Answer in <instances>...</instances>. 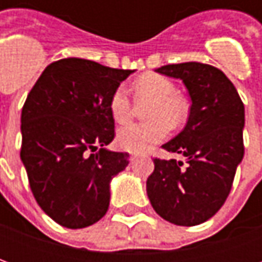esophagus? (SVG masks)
<instances>
[{"instance_id":"1","label":"esophagus","mask_w":262,"mask_h":262,"mask_svg":"<svg viewBox=\"0 0 262 262\" xmlns=\"http://www.w3.org/2000/svg\"><path fill=\"white\" fill-rule=\"evenodd\" d=\"M140 156H143V154H140V153H135V151H132V153H130V160L137 159V157H140Z\"/></svg>"}]
</instances>
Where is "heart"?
Listing matches in <instances>:
<instances>
[{
    "instance_id": "obj_1",
    "label": "heart",
    "mask_w": 262,
    "mask_h": 262,
    "mask_svg": "<svg viewBox=\"0 0 262 262\" xmlns=\"http://www.w3.org/2000/svg\"><path fill=\"white\" fill-rule=\"evenodd\" d=\"M132 91L136 103H147L143 123L123 126L118 130L116 142L120 148L135 153L147 151L168 136L171 127L185 123L189 114L188 102L176 94L174 82L163 75L146 73L133 81ZM109 112L116 123H127L135 115V106L126 91L119 86L109 99Z\"/></svg>"
}]
</instances>
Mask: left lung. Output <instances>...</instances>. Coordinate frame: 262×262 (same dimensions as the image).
Segmentation results:
<instances>
[{"instance_id":"obj_1","label":"left lung","mask_w":262,"mask_h":262,"mask_svg":"<svg viewBox=\"0 0 262 262\" xmlns=\"http://www.w3.org/2000/svg\"><path fill=\"white\" fill-rule=\"evenodd\" d=\"M156 71L182 80L192 105L181 133L163 144L167 151L184 156L187 164L154 160L146 182L148 199L170 223L201 225L225 203L242 163L244 105L233 82L213 66L189 61Z\"/></svg>"}]
</instances>
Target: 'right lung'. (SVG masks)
<instances>
[{
  "label": "right lung",
  "instance_id": "right-lung-1",
  "mask_svg": "<svg viewBox=\"0 0 262 262\" xmlns=\"http://www.w3.org/2000/svg\"><path fill=\"white\" fill-rule=\"evenodd\" d=\"M132 73L69 57L49 64L28 94L20 160L36 202L59 225L82 229L108 210L111 181L129 164V154L105 147L115 137L109 99Z\"/></svg>",
  "mask_w": 262,
  "mask_h": 262
}]
</instances>
